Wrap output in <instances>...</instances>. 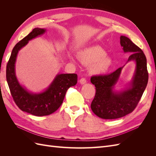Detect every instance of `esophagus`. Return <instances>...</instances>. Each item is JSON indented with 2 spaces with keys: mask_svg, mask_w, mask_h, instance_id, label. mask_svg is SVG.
<instances>
[{
  "mask_svg": "<svg viewBox=\"0 0 156 156\" xmlns=\"http://www.w3.org/2000/svg\"><path fill=\"white\" fill-rule=\"evenodd\" d=\"M79 83H81V84H85V83H87V79H86L85 78L83 77V78H81V79L79 80Z\"/></svg>",
  "mask_w": 156,
  "mask_h": 156,
  "instance_id": "1",
  "label": "esophagus"
}]
</instances>
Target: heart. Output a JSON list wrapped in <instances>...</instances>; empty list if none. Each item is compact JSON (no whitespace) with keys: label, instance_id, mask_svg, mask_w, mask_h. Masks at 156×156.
Masks as SVG:
<instances>
[{"label":"heart","instance_id":"heart-1","mask_svg":"<svg viewBox=\"0 0 156 156\" xmlns=\"http://www.w3.org/2000/svg\"><path fill=\"white\" fill-rule=\"evenodd\" d=\"M106 52L100 46H93L84 49L79 54L81 62L90 65V71L97 75L107 72L111 65V60L107 57Z\"/></svg>","mask_w":156,"mask_h":156}]
</instances>
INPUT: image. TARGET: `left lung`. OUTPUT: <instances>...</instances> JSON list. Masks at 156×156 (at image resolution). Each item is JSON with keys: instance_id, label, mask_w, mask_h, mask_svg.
<instances>
[{"instance_id": "8db88e82", "label": "left lung", "mask_w": 156, "mask_h": 156, "mask_svg": "<svg viewBox=\"0 0 156 156\" xmlns=\"http://www.w3.org/2000/svg\"><path fill=\"white\" fill-rule=\"evenodd\" d=\"M120 45L125 53H130L127 62L134 60L136 68L129 87L121 92L113 90L123 67L104 75L90 79L96 87V95L91 103L93 112L103 119H116L132 112L142 97L148 81L146 58L143 51L124 36H120Z\"/></svg>"}]
</instances>
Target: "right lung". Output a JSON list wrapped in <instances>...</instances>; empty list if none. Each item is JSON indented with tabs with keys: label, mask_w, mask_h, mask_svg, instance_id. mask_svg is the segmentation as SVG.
<instances>
[{
	"label": "right lung",
	"mask_w": 156,
	"mask_h": 156,
	"mask_svg": "<svg viewBox=\"0 0 156 156\" xmlns=\"http://www.w3.org/2000/svg\"><path fill=\"white\" fill-rule=\"evenodd\" d=\"M46 29L35 28L14 47L6 66V80L12 96L17 107L23 111L42 116L55 112L62 105L68 89L77 83V75L62 73L56 75L53 81L45 91L33 94L23 87L18 82L15 72V64L19 51L29 41L42 35Z\"/></svg>",
	"instance_id": "1"
}]
</instances>
